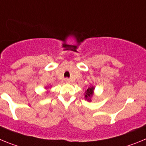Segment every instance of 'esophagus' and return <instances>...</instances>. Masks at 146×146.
I'll use <instances>...</instances> for the list:
<instances>
[{"mask_svg":"<svg viewBox=\"0 0 146 146\" xmlns=\"http://www.w3.org/2000/svg\"><path fill=\"white\" fill-rule=\"evenodd\" d=\"M64 81H65L66 83H70V80L69 78H66L65 79H64Z\"/></svg>","mask_w":146,"mask_h":146,"instance_id":"1","label":"esophagus"}]
</instances>
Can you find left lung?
<instances>
[{
  "instance_id": "left-lung-1",
  "label": "left lung",
  "mask_w": 146,
  "mask_h": 146,
  "mask_svg": "<svg viewBox=\"0 0 146 146\" xmlns=\"http://www.w3.org/2000/svg\"><path fill=\"white\" fill-rule=\"evenodd\" d=\"M93 90H94V87H89V88L87 90V91L85 92V98H87V100H89L88 98L92 97V91H93Z\"/></svg>"
}]
</instances>
